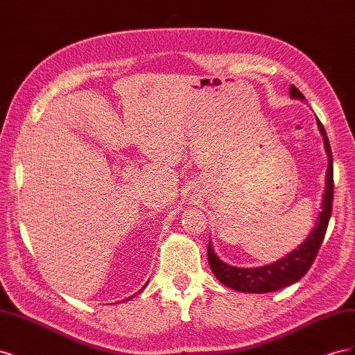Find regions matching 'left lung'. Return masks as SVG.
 I'll return each instance as SVG.
<instances>
[{
  "mask_svg": "<svg viewBox=\"0 0 355 355\" xmlns=\"http://www.w3.org/2000/svg\"><path fill=\"white\" fill-rule=\"evenodd\" d=\"M290 98L305 101V96L300 93L295 85H290ZM320 133L324 139V148L329 157V166H327V175H326V189L323 196V204H321V213L314 225L313 231L309 232L306 240L300 244L297 249L292 253L286 254L280 261H277L271 265H265L259 268H237L231 266L220 261L219 257L214 254L211 243L207 245V256H209V265L214 277L225 284L231 287L237 292L244 293H270L275 290L284 288L290 284L299 282L306 271L315 261V256L320 250L321 243L327 231L329 219L331 214V204H333V158H331V149L329 144V137L323 124L317 120Z\"/></svg>",
  "mask_w": 355,
  "mask_h": 355,
  "instance_id": "8db88e82",
  "label": "left lung"
}]
</instances>
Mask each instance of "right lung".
Returning a JSON list of instances; mask_svg holds the SVG:
<instances>
[{
	"instance_id": "1",
	"label": "right lung",
	"mask_w": 355,
	"mask_h": 355,
	"mask_svg": "<svg viewBox=\"0 0 355 355\" xmlns=\"http://www.w3.org/2000/svg\"><path fill=\"white\" fill-rule=\"evenodd\" d=\"M132 297H133V296H130V297H128V299H127V300H130V299H132Z\"/></svg>"
}]
</instances>
